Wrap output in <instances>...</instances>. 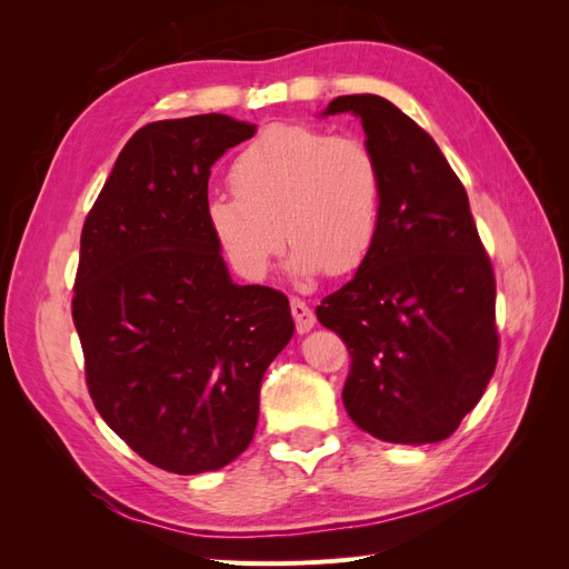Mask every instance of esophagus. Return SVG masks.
<instances>
[{"label": "esophagus", "mask_w": 569, "mask_h": 569, "mask_svg": "<svg viewBox=\"0 0 569 569\" xmlns=\"http://www.w3.org/2000/svg\"><path fill=\"white\" fill-rule=\"evenodd\" d=\"M289 308H291V316H295V322H297V332L299 335L311 332L316 325V316L311 308H308V303L303 299H291Z\"/></svg>", "instance_id": "1"}]
</instances>
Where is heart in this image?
Returning <instances> with one entry per match:
<instances>
[{"mask_svg":"<svg viewBox=\"0 0 569 569\" xmlns=\"http://www.w3.org/2000/svg\"><path fill=\"white\" fill-rule=\"evenodd\" d=\"M234 194L206 201V222L230 266L263 280L284 237L301 280L347 274L366 261L382 226V168L366 140L308 123H274L237 153Z\"/></svg>","mask_w":569,"mask_h":569,"instance_id":"heart-1","label":"heart"}]
</instances>
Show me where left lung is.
I'll return each instance as SVG.
<instances>
[{"mask_svg":"<svg viewBox=\"0 0 569 569\" xmlns=\"http://www.w3.org/2000/svg\"><path fill=\"white\" fill-rule=\"evenodd\" d=\"M353 113L382 168V226L353 280L316 308L351 353L341 399L391 443L451 437L498 358L496 280L468 192L416 120L377 94L332 99Z\"/></svg>","mask_w":569,"mask_h":569,"instance_id":"left-lung-1","label":"left lung"}]
</instances>
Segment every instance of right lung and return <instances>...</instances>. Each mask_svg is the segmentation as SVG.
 <instances>
[{
    "label": "right lung",
    "instance_id": "right-lung-1",
    "mask_svg": "<svg viewBox=\"0 0 569 569\" xmlns=\"http://www.w3.org/2000/svg\"><path fill=\"white\" fill-rule=\"evenodd\" d=\"M253 132L222 113L137 130L80 237L73 322L92 401L176 475L247 451L263 375L295 335L287 297L234 284L206 222L211 166Z\"/></svg>",
    "mask_w": 569,
    "mask_h": 569
}]
</instances>
